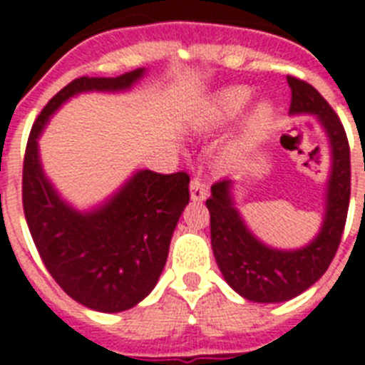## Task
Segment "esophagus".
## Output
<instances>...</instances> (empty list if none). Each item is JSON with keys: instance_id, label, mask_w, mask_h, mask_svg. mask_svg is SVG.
<instances>
[{"instance_id": "1", "label": "esophagus", "mask_w": 365, "mask_h": 365, "mask_svg": "<svg viewBox=\"0 0 365 365\" xmlns=\"http://www.w3.org/2000/svg\"><path fill=\"white\" fill-rule=\"evenodd\" d=\"M190 195H192L193 201H202L208 195V188H206L205 180L201 179V175H195L190 182Z\"/></svg>"}]
</instances>
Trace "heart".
Listing matches in <instances>:
<instances>
[{"instance_id": "heart-1", "label": "heart", "mask_w": 365, "mask_h": 365, "mask_svg": "<svg viewBox=\"0 0 365 365\" xmlns=\"http://www.w3.org/2000/svg\"><path fill=\"white\" fill-rule=\"evenodd\" d=\"M252 89L250 87H232L228 91L219 96L217 104L214 108V117L217 118H234L240 115L252 100ZM274 120V108L269 102H259L254 108V111L248 115L247 124H245V133L248 138H254L261 135L263 131L272 124Z\"/></svg>"}]
</instances>
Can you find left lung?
I'll return each mask as SVG.
<instances>
[{
	"label": "left lung",
	"mask_w": 365,
	"mask_h": 365,
	"mask_svg": "<svg viewBox=\"0 0 365 365\" xmlns=\"http://www.w3.org/2000/svg\"><path fill=\"white\" fill-rule=\"evenodd\" d=\"M292 115H316L331 144V177L320 234L299 250H276L257 241L234 208L232 180L212 185L206 201L210 212V237L222 276L237 294L250 302L279 303L296 298L329 269L346 227L351 197V157L347 135L327 100L311 83L287 76Z\"/></svg>",
	"instance_id": "8db88e82"
}]
</instances>
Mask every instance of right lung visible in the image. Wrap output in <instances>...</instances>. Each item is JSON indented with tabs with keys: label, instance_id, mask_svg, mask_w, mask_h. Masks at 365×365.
<instances>
[{
	"label": "right lung",
	"instance_id": "add662e5",
	"mask_svg": "<svg viewBox=\"0 0 365 365\" xmlns=\"http://www.w3.org/2000/svg\"><path fill=\"white\" fill-rule=\"evenodd\" d=\"M143 74L144 69H135L115 78L80 76L67 83L41 109L25 150L21 199L38 254L66 294L100 312L128 311L153 291L190 201V177L140 170L104 206L80 214L45 179L38 137L69 96L130 89Z\"/></svg>",
	"mask_w": 365,
	"mask_h": 365
}]
</instances>
